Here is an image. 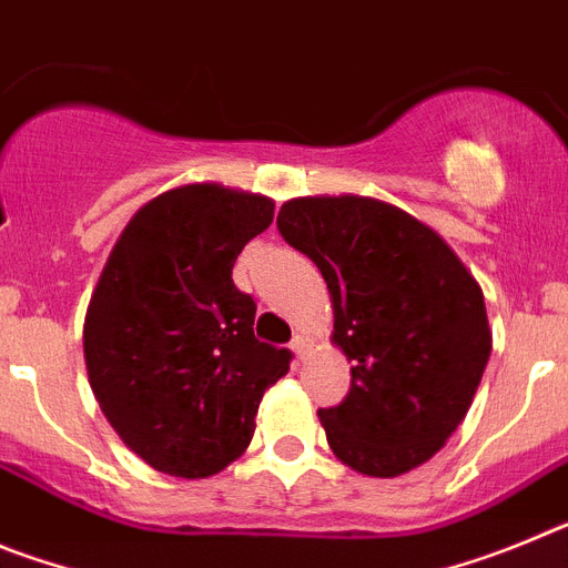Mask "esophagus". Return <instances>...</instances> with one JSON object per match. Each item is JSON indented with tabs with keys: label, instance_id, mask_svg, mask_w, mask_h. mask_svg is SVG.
Masks as SVG:
<instances>
[{
	"label": "esophagus",
	"instance_id": "obj_1",
	"mask_svg": "<svg viewBox=\"0 0 568 568\" xmlns=\"http://www.w3.org/2000/svg\"><path fill=\"white\" fill-rule=\"evenodd\" d=\"M293 353L298 355V361H304L307 358V353L310 349H313V344H310V335H304V333H295V338H293Z\"/></svg>",
	"mask_w": 568,
	"mask_h": 568
}]
</instances>
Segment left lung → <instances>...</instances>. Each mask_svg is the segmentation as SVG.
<instances>
[{"mask_svg": "<svg viewBox=\"0 0 568 568\" xmlns=\"http://www.w3.org/2000/svg\"><path fill=\"white\" fill-rule=\"evenodd\" d=\"M278 233L327 281L333 341L353 361L346 398L318 409L335 458L373 478L433 458L491 353L478 281L435 230L366 195L293 199Z\"/></svg>", "mask_w": 568, "mask_h": 568, "instance_id": "8db88e82", "label": "left lung"}]
</instances>
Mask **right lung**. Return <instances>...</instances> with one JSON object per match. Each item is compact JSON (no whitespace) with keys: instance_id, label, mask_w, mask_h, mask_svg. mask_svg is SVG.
I'll return each mask as SVG.
<instances>
[{"instance_id":"obj_1","label":"right lung","mask_w":568,"mask_h":568,"mask_svg":"<svg viewBox=\"0 0 568 568\" xmlns=\"http://www.w3.org/2000/svg\"><path fill=\"white\" fill-rule=\"evenodd\" d=\"M267 195L184 184L130 219L102 270L84 364L104 418L144 464L207 478L250 446L293 353L255 338L233 264L270 227Z\"/></svg>"}]
</instances>
